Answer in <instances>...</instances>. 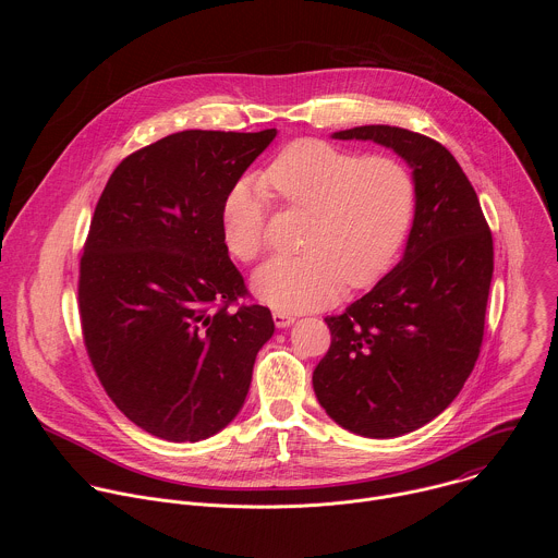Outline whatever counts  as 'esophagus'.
Listing matches in <instances>:
<instances>
[{"instance_id": "1", "label": "esophagus", "mask_w": 558, "mask_h": 558, "mask_svg": "<svg viewBox=\"0 0 558 558\" xmlns=\"http://www.w3.org/2000/svg\"><path fill=\"white\" fill-rule=\"evenodd\" d=\"M274 323H276L278 329H287V327H291L295 323V317L284 313V311H274Z\"/></svg>"}]
</instances>
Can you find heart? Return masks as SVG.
<instances>
[{
  "mask_svg": "<svg viewBox=\"0 0 558 558\" xmlns=\"http://www.w3.org/2000/svg\"><path fill=\"white\" fill-rule=\"evenodd\" d=\"M269 186L311 211L302 256H274L252 278L278 311H311L373 284L400 252L415 209L409 170L390 156H360L325 141L287 145L260 179H238L220 203V233L231 256L256 260L267 245Z\"/></svg>",
  "mask_w": 558,
  "mask_h": 558,
  "instance_id": "heart-1",
  "label": "heart"
}]
</instances>
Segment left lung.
<instances>
[{"label": "left lung", "mask_w": 558, "mask_h": 558, "mask_svg": "<svg viewBox=\"0 0 558 558\" xmlns=\"http://www.w3.org/2000/svg\"><path fill=\"white\" fill-rule=\"evenodd\" d=\"M331 136L384 145L413 170L415 216L404 256L342 315L325 317L331 347L313 371L317 402L336 424L390 439L444 413L480 357L493 233L441 143L392 125Z\"/></svg>", "instance_id": "left-lung-1"}]
</instances>
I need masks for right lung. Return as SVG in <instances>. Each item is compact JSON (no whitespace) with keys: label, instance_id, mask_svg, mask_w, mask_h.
Masks as SVG:
<instances>
[{"label":"right lung","instance_id":"add662e5","mask_svg":"<svg viewBox=\"0 0 558 558\" xmlns=\"http://www.w3.org/2000/svg\"><path fill=\"white\" fill-rule=\"evenodd\" d=\"M276 134H170L121 161L97 203L78 276L84 342L110 400L149 435L201 441L245 404L276 327L267 306L229 311L247 289L220 203Z\"/></svg>","mask_w":558,"mask_h":558}]
</instances>
